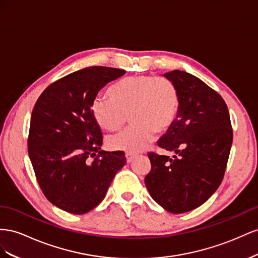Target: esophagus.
<instances>
[{"mask_svg": "<svg viewBox=\"0 0 258 258\" xmlns=\"http://www.w3.org/2000/svg\"><path fill=\"white\" fill-rule=\"evenodd\" d=\"M125 157H126L127 163H131V162H133L137 158L136 154H132V153H126V154H125Z\"/></svg>", "mask_w": 258, "mask_h": 258, "instance_id": "1", "label": "esophagus"}]
</instances>
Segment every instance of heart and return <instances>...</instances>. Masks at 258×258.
Wrapping results in <instances>:
<instances>
[{
  "label": "heart",
  "mask_w": 258,
  "mask_h": 258,
  "mask_svg": "<svg viewBox=\"0 0 258 258\" xmlns=\"http://www.w3.org/2000/svg\"><path fill=\"white\" fill-rule=\"evenodd\" d=\"M109 97L97 96L92 113L99 126L108 132L121 130L130 117L132 126L109 137L111 150L136 154L145 150L153 134H165L178 119L180 93L171 80L151 76H133L108 91Z\"/></svg>",
  "instance_id": "b5f03b06"
}]
</instances>
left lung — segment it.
Masks as SVG:
<instances>
[{"mask_svg":"<svg viewBox=\"0 0 258 258\" xmlns=\"http://www.w3.org/2000/svg\"><path fill=\"white\" fill-rule=\"evenodd\" d=\"M164 77L177 86L181 106L174 126L158 145L176 156L149 152L146 187L173 214L202 205L222 182L232 144L229 111L220 95L199 78L174 70Z\"/></svg>","mask_w":258,"mask_h":258,"instance_id":"left-lung-1","label":"left lung"}]
</instances>
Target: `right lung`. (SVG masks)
<instances>
[{
    "label": "right lung",
    "instance_id": "add662e5",
    "mask_svg": "<svg viewBox=\"0 0 258 258\" xmlns=\"http://www.w3.org/2000/svg\"><path fill=\"white\" fill-rule=\"evenodd\" d=\"M122 69L94 66L48 85L31 114L28 152L47 200L71 214H85L104 200L123 151L100 150L102 133L92 113L98 92Z\"/></svg>",
    "mask_w": 258,
    "mask_h": 258
}]
</instances>
